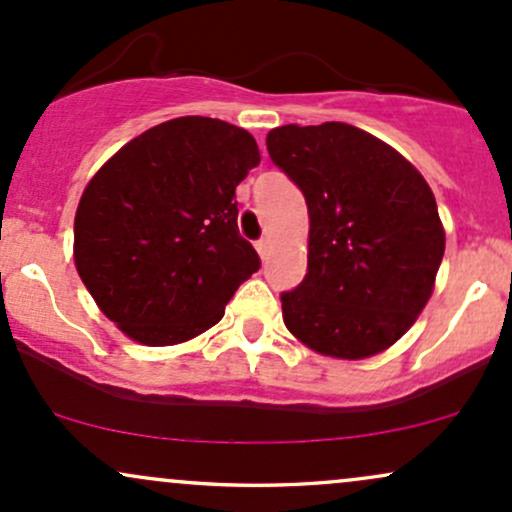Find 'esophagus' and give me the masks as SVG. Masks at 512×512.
<instances>
[{"label": "esophagus", "instance_id": "34e87169", "mask_svg": "<svg viewBox=\"0 0 512 512\" xmlns=\"http://www.w3.org/2000/svg\"><path fill=\"white\" fill-rule=\"evenodd\" d=\"M255 247H257V252H260V257H265L267 255V247H269V240L267 238H260L255 243Z\"/></svg>", "mask_w": 512, "mask_h": 512}]
</instances>
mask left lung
Here are the masks:
<instances>
[{
  "mask_svg": "<svg viewBox=\"0 0 512 512\" xmlns=\"http://www.w3.org/2000/svg\"><path fill=\"white\" fill-rule=\"evenodd\" d=\"M274 165L308 206V272L282 294L284 323L325 357L384 352L428 303L445 255L435 196L401 153L350 123L279 126Z\"/></svg>",
  "mask_w": 512,
  "mask_h": 512,
  "instance_id": "obj_1",
  "label": "left lung"
}]
</instances>
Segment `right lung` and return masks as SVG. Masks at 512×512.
Here are the masks:
<instances>
[{
	"label": "right lung",
	"instance_id": "add662e5",
	"mask_svg": "<svg viewBox=\"0 0 512 512\" xmlns=\"http://www.w3.org/2000/svg\"><path fill=\"white\" fill-rule=\"evenodd\" d=\"M260 150L206 116L153 126L89 179L75 216V267L106 318L150 347L223 318L260 257L238 233L235 187Z\"/></svg>",
	"mask_w": 512,
	"mask_h": 512
}]
</instances>
